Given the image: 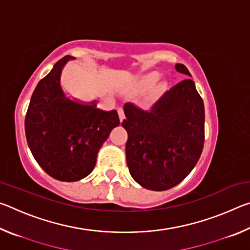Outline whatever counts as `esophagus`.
<instances>
[{
    "mask_svg": "<svg viewBox=\"0 0 250 250\" xmlns=\"http://www.w3.org/2000/svg\"><path fill=\"white\" fill-rule=\"evenodd\" d=\"M118 115H119V119L120 121H122L125 119V112H124V109L122 108H119L118 109Z\"/></svg>",
    "mask_w": 250,
    "mask_h": 250,
    "instance_id": "34e87169",
    "label": "esophagus"
}]
</instances>
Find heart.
Wrapping results in <instances>:
<instances>
[{"label": "heart", "mask_w": 250, "mask_h": 250, "mask_svg": "<svg viewBox=\"0 0 250 250\" xmlns=\"http://www.w3.org/2000/svg\"><path fill=\"white\" fill-rule=\"evenodd\" d=\"M159 79H160V74L158 73H150V74L142 75L140 77L135 78L133 82L131 83L130 90L132 94H135V95L145 94V92L149 91L155 86L156 83L159 82ZM166 88H167L166 83H161L160 86H158V88L152 92L149 98L146 99V104L149 105L156 99H159V97L163 94V91L166 90Z\"/></svg>", "instance_id": "b5f03b06"}]
</instances>
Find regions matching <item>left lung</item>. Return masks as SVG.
<instances>
[{"instance_id": "left-lung-1", "label": "left lung", "mask_w": 250, "mask_h": 250, "mask_svg": "<svg viewBox=\"0 0 250 250\" xmlns=\"http://www.w3.org/2000/svg\"><path fill=\"white\" fill-rule=\"evenodd\" d=\"M176 71L192 77L184 65ZM126 164L133 180L151 191L181 183L196 166L204 146V103L192 79L175 84L150 111L125 104Z\"/></svg>"}]
</instances>
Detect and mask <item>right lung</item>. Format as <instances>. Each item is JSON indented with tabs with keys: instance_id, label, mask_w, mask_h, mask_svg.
<instances>
[{
	"instance_id": "add662e5",
	"label": "right lung",
	"mask_w": 250,
	"mask_h": 250,
	"mask_svg": "<svg viewBox=\"0 0 250 250\" xmlns=\"http://www.w3.org/2000/svg\"><path fill=\"white\" fill-rule=\"evenodd\" d=\"M65 56L37 83L25 118L29 150L40 167L54 179L76 182L94 170L97 154L113 128L120 125L116 110L104 111L97 101L71 99L62 87Z\"/></svg>"
}]
</instances>
